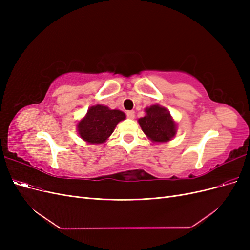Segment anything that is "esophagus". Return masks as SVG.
Returning a JSON list of instances; mask_svg holds the SVG:
<instances>
[{
	"label": "esophagus",
	"instance_id": "1",
	"mask_svg": "<svg viewBox=\"0 0 250 250\" xmlns=\"http://www.w3.org/2000/svg\"><path fill=\"white\" fill-rule=\"evenodd\" d=\"M126 116L128 119H134V111L133 110H128L126 112Z\"/></svg>",
	"mask_w": 250,
	"mask_h": 250
}]
</instances>
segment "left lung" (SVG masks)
<instances>
[{"label":"left lung","mask_w":250,"mask_h":250,"mask_svg":"<svg viewBox=\"0 0 250 250\" xmlns=\"http://www.w3.org/2000/svg\"><path fill=\"white\" fill-rule=\"evenodd\" d=\"M146 116L139 119L143 132L154 143L171 141L176 134V123L167 108L154 104L145 109Z\"/></svg>","instance_id":"8db88e82"}]
</instances>
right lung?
<instances>
[{
    "mask_svg": "<svg viewBox=\"0 0 250 250\" xmlns=\"http://www.w3.org/2000/svg\"><path fill=\"white\" fill-rule=\"evenodd\" d=\"M125 118L123 111L97 104L88 108L85 117L77 124V131L86 143L102 144L110 137L117 124Z\"/></svg>",
    "mask_w": 250,
    "mask_h": 250,
    "instance_id": "add662e5",
    "label": "right lung"
}]
</instances>
